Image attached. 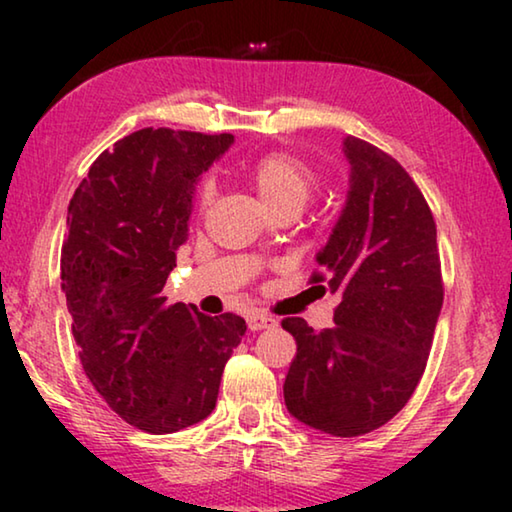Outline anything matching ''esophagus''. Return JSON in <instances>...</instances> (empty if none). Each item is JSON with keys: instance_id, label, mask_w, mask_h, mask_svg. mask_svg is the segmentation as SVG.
<instances>
[{"instance_id": "esophagus-1", "label": "esophagus", "mask_w": 512, "mask_h": 512, "mask_svg": "<svg viewBox=\"0 0 512 512\" xmlns=\"http://www.w3.org/2000/svg\"><path fill=\"white\" fill-rule=\"evenodd\" d=\"M262 323H264V320H259V323H257V325H262Z\"/></svg>"}]
</instances>
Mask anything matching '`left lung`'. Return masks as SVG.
Returning a JSON list of instances; mask_svg holds the SVG:
<instances>
[{
    "instance_id": "obj_1",
    "label": "left lung",
    "mask_w": 512,
    "mask_h": 512,
    "mask_svg": "<svg viewBox=\"0 0 512 512\" xmlns=\"http://www.w3.org/2000/svg\"><path fill=\"white\" fill-rule=\"evenodd\" d=\"M214 135L142 128L92 162L69 203L60 287L85 375L121 420L173 433L214 411L246 320L173 302L164 284L187 239Z\"/></svg>"
}]
</instances>
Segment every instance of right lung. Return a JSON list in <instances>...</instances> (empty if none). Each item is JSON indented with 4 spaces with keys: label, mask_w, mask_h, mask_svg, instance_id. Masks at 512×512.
<instances>
[{
    "label": "right lung",
    "mask_w": 512,
    "mask_h": 512,
    "mask_svg": "<svg viewBox=\"0 0 512 512\" xmlns=\"http://www.w3.org/2000/svg\"><path fill=\"white\" fill-rule=\"evenodd\" d=\"M350 194L309 284L327 298L323 325L289 316L296 339L284 402L300 422L352 438L379 429L409 402L443 307L436 221L391 155L345 140ZM311 300V302H314Z\"/></svg>",
    "instance_id": "1"
}]
</instances>
